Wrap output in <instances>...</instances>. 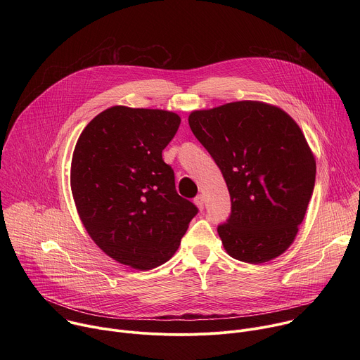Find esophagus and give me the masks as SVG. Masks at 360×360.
<instances>
[{
    "mask_svg": "<svg viewBox=\"0 0 360 360\" xmlns=\"http://www.w3.org/2000/svg\"><path fill=\"white\" fill-rule=\"evenodd\" d=\"M193 202H195V205H196V207H198L199 210H203V203H205V200H203V196H202V195L195 196Z\"/></svg>",
    "mask_w": 360,
    "mask_h": 360,
    "instance_id": "esophagus-1",
    "label": "esophagus"
}]
</instances>
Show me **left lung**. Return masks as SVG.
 Listing matches in <instances>:
<instances>
[{
	"instance_id": "8db88e82",
	"label": "left lung",
	"mask_w": 360,
	"mask_h": 360,
	"mask_svg": "<svg viewBox=\"0 0 360 360\" xmlns=\"http://www.w3.org/2000/svg\"><path fill=\"white\" fill-rule=\"evenodd\" d=\"M188 121L231 195V215L218 225L224 248L248 264L276 258L293 242L315 186L316 162L300 128L258 101L193 111Z\"/></svg>"
}]
</instances>
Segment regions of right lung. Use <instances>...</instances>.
I'll return each mask as SVG.
<instances>
[{
  "label": "right lung",
  "instance_id": "1",
  "mask_svg": "<svg viewBox=\"0 0 360 360\" xmlns=\"http://www.w3.org/2000/svg\"><path fill=\"white\" fill-rule=\"evenodd\" d=\"M181 118L169 111L112 107L79 135L71 189L92 240L112 259L148 271L176 252L195 205L179 196L162 150Z\"/></svg>",
  "mask_w": 360,
  "mask_h": 360
}]
</instances>
